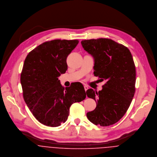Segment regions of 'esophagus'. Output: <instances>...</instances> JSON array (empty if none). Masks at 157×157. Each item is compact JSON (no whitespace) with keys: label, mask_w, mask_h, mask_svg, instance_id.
<instances>
[{"label":"esophagus","mask_w":157,"mask_h":157,"mask_svg":"<svg viewBox=\"0 0 157 157\" xmlns=\"http://www.w3.org/2000/svg\"><path fill=\"white\" fill-rule=\"evenodd\" d=\"M84 88H85V91H86L87 90H88V88H88L87 86H84Z\"/></svg>","instance_id":"obj_1"}]
</instances>
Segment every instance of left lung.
<instances>
[{"label":"left lung","mask_w":157,"mask_h":157,"mask_svg":"<svg viewBox=\"0 0 157 157\" xmlns=\"http://www.w3.org/2000/svg\"><path fill=\"white\" fill-rule=\"evenodd\" d=\"M81 44L94 59V75L106 82L98 92L86 90L87 96L97 103L87 117L95 125H112L123 117L134 95L136 71L132 56L127 47L109 39L85 40Z\"/></svg>","instance_id":"8db88e82"}]
</instances>
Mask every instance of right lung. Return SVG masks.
I'll use <instances>...</instances> for the list:
<instances>
[{
    "instance_id": "obj_1",
    "label": "right lung",
    "mask_w": 157,
    "mask_h": 157,
    "mask_svg": "<svg viewBox=\"0 0 157 157\" xmlns=\"http://www.w3.org/2000/svg\"><path fill=\"white\" fill-rule=\"evenodd\" d=\"M77 40H53L34 48L27 55L21 75L24 100L42 124L57 127L67 120L69 108L85 99L80 82L64 88L58 77L67 69V56L78 44Z\"/></svg>"
}]
</instances>
